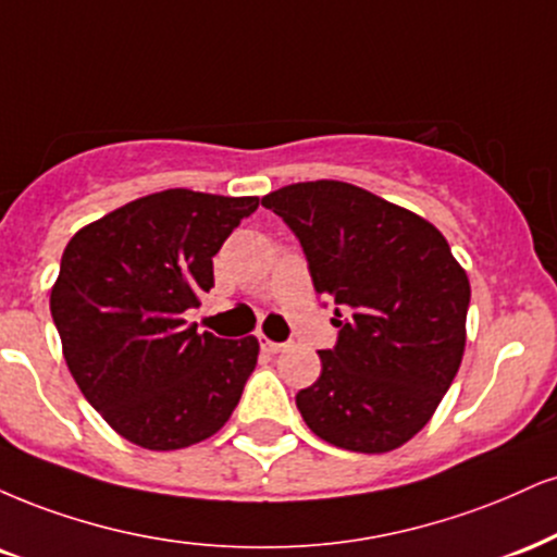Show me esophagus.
Listing matches in <instances>:
<instances>
[{
  "label": "esophagus",
  "mask_w": 557,
  "mask_h": 557,
  "mask_svg": "<svg viewBox=\"0 0 557 557\" xmlns=\"http://www.w3.org/2000/svg\"><path fill=\"white\" fill-rule=\"evenodd\" d=\"M259 345H261V350L270 352V355H274V352H283V350H285V345H283V343H272V339H270V337H264V334H259Z\"/></svg>",
  "instance_id": "1"
}]
</instances>
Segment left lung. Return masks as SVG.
<instances>
[{
  "instance_id": "left-lung-1",
  "label": "left lung",
  "mask_w": 557,
  "mask_h": 557,
  "mask_svg": "<svg viewBox=\"0 0 557 557\" xmlns=\"http://www.w3.org/2000/svg\"><path fill=\"white\" fill-rule=\"evenodd\" d=\"M304 246L319 296L334 300V350L296 405L326 444L386 454L428 425L467 345L470 280L425 218L345 181L267 194Z\"/></svg>"
}]
</instances>
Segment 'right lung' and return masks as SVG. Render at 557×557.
Returning <instances> with one entry per match:
<instances>
[{
  "mask_svg": "<svg viewBox=\"0 0 557 557\" xmlns=\"http://www.w3.org/2000/svg\"><path fill=\"white\" fill-rule=\"evenodd\" d=\"M259 197L147 194L79 227L51 287V317L85 399L150 451L210 438L236 410L259 339H220L184 311L214 285L212 257Z\"/></svg>",
  "mask_w": 557,
  "mask_h": 557,
  "instance_id": "1",
  "label": "right lung"
}]
</instances>
